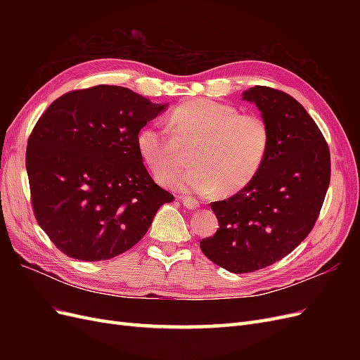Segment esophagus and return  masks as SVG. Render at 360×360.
Listing matches in <instances>:
<instances>
[{
	"instance_id": "34e87169",
	"label": "esophagus",
	"mask_w": 360,
	"mask_h": 360,
	"mask_svg": "<svg viewBox=\"0 0 360 360\" xmlns=\"http://www.w3.org/2000/svg\"><path fill=\"white\" fill-rule=\"evenodd\" d=\"M179 198L181 200L184 207H186V209H189V210H195V209H198V207H200V202L197 200L191 198V197H179Z\"/></svg>"
}]
</instances>
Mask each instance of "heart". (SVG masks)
<instances>
[{
  "label": "heart",
  "instance_id": "b5f03b06",
  "mask_svg": "<svg viewBox=\"0 0 360 360\" xmlns=\"http://www.w3.org/2000/svg\"><path fill=\"white\" fill-rule=\"evenodd\" d=\"M171 132L155 124L139 130L138 151L159 181L169 189L205 195L219 189L231 193L252 180L267 156L270 127L255 114L212 99H191L169 115ZM194 148V165L171 172Z\"/></svg>",
  "mask_w": 360,
  "mask_h": 360
}]
</instances>
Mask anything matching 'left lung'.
<instances>
[{"label": "left lung", "instance_id": "1", "mask_svg": "<svg viewBox=\"0 0 360 360\" xmlns=\"http://www.w3.org/2000/svg\"><path fill=\"white\" fill-rule=\"evenodd\" d=\"M270 127L257 176L233 197L212 202L219 228L200 242L231 274L264 269L297 248L320 214L330 183V153L319 126L290 94L255 85L243 91Z\"/></svg>", "mask_w": 360, "mask_h": 360}]
</instances>
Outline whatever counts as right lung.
I'll list each match as a JSON object with an SVG mask.
<instances>
[{
  "label": "right lung",
  "instance_id": "obj_1",
  "mask_svg": "<svg viewBox=\"0 0 360 360\" xmlns=\"http://www.w3.org/2000/svg\"><path fill=\"white\" fill-rule=\"evenodd\" d=\"M167 106L96 85L58 97L39 118L25 156L31 202L63 254L82 261L123 254L174 200L150 177L136 143Z\"/></svg>",
  "mask_w": 360,
  "mask_h": 360
}]
</instances>
